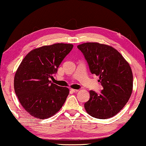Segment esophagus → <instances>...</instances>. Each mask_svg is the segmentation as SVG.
<instances>
[{
  "mask_svg": "<svg viewBox=\"0 0 146 146\" xmlns=\"http://www.w3.org/2000/svg\"><path fill=\"white\" fill-rule=\"evenodd\" d=\"M70 90L72 92H74V93H77L78 92L79 90H76V89H71Z\"/></svg>",
  "mask_w": 146,
  "mask_h": 146,
  "instance_id": "1",
  "label": "esophagus"
}]
</instances>
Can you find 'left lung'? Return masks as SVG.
I'll list each match as a JSON object with an SVG mask.
<instances>
[{"instance_id":"1","label":"left lung","mask_w":146,"mask_h":146,"mask_svg":"<svg viewBox=\"0 0 146 146\" xmlns=\"http://www.w3.org/2000/svg\"><path fill=\"white\" fill-rule=\"evenodd\" d=\"M88 64L92 74L99 76L103 90L98 94L90 91L84 104L86 112L98 119L116 115L128 102L132 93L133 74L129 63L117 50L98 42L78 46Z\"/></svg>"}]
</instances>
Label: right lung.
<instances>
[{
    "instance_id": "right-lung-1",
    "label": "right lung",
    "mask_w": 146,
    "mask_h": 146,
    "mask_svg": "<svg viewBox=\"0 0 146 146\" xmlns=\"http://www.w3.org/2000/svg\"><path fill=\"white\" fill-rule=\"evenodd\" d=\"M72 48L71 44L64 43L43 46L31 50L21 62L14 88L22 106L32 116L48 118L62 107L69 89L53 84L50 78Z\"/></svg>"
}]
</instances>
